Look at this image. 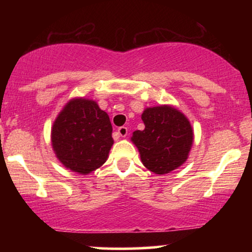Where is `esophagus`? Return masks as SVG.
<instances>
[{"mask_svg": "<svg viewBox=\"0 0 252 252\" xmlns=\"http://www.w3.org/2000/svg\"><path fill=\"white\" fill-rule=\"evenodd\" d=\"M117 132L118 135L122 136V137H126V136L128 135V128H126V126H120V128L117 129Z\"/></svg>", "mask_w": 252, "mask_h": 252, "instance_id": "obj_1", "label": "esophagus"}]
</instances>
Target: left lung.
Returning a JSON list of instances; mask_svg holds the SVG:
<instances>
[{"label": "left lung", "mask_w": 252, "mask_h": 252, "mask_svg": "<svg viewBox=\"0 0 252 252\" xmlns=\"http://www.w3.org/2000/svg\"><path fill=\"white\" fill-rule=\"evenodd\" d=\"M144 130H136L132 142L138 148L146 168L167 174L189 158L193 130L186 117L172 106L147 108L142 114Z\"/></svg>", "instance_id": "8db88e82"}]
</instances>
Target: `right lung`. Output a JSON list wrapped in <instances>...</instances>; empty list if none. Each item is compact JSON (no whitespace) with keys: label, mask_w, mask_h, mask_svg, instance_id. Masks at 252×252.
Wrapping results in <instances>:
<instances>
[{"label":"right lung","mask_w":252,"mask_h":252,"mask_svg":"<svg viewBox=\"0 0 252 252\" xmlns=\"http://www.w3.org/2000/svg\"><path fill=\"white\" fill-rule=\"evenodd\" d=\"M112 126L105 111L90 99H72L52 128V144L66 168L89 174L108 158L114 144Z\"/></svg>","instance_id":"obj_1"}]
</instances>
